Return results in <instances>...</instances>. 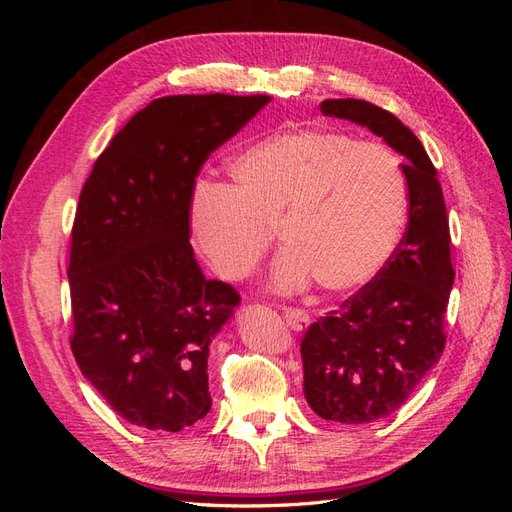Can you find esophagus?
I'll return each instance as SVG.
<instances>
[{
  "label": "esophagus",
  "instance_id": "obj_1",
  "mask_svg": "<svg viewBox=\"0 0 512 512\" xmlns=\"http://www.w3.org/2000/svg\"><path fill=\"white\" fill-rule=\"evenodd\" d=\"M284 320H286V324L288 327L292 329V331H303V329H307V324H309V314L305 312V309H299V307H284Z\"/></svg>",
  "mask_w": 512,
  "mask_h": 512
}]
</instances>
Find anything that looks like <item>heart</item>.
<instances>
[{
  "label": "heart",
  "instance_id": "obj_1",
  "mask_svg": "<svg viewBox=\"0 0 512 512\" xmlns=\"http://www.w3.org/2000/svg\"><path fill=\"white\" fill-rule=\"evenodd\" d=\"M230 188L200 190L192 239L226 282H243L280 232L286 245L273 288L297 292L312 277L346 292L391 258L408 215V179L391 149L333 130L260 141L228 164Z\"/></svg>",
  "mask_w": 512,
  "mask_h": 512
}]
</instances>
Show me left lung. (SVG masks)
<instances>
[{"instance_id": "1", "label": "left lung", "mask_w": 512, "mask_h": 512, "mask_svg": "<svg viewBox=\"0 0 512 512\" xmlns=\"http://www.w3.org/2000/svg\"><path fill=\"white\" fill-rule=\"evenodd\" d=\"M320 111L369 128L406 158L404 237L374 280L301 339L307 404L324 421L359 425L397 412L440 361L455 282L451 230L436 166L410 128L365 100H324Z\"/></svg>"}]
</instances>
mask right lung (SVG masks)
I'll use <instances>...</instances> for the list:
<instances>
[{
	"mask_svg": "<svg viewBox=\"0 0 512 512\" xmlns=\"http://www.w3.org/2000/svg\"><path fill=\"white\" fill-rule=\"evenodd\" d=\"M269 96H166L94 164L70 243V348L128 423L181 431L211 410L209 344L241 301L205 280L190 245L200 168Z\"/></svg>",
	"mask_w": 512,
	"mask_h": 512,
	"instance_id": "1",
	"label": "right lung"
}]
</instances>
